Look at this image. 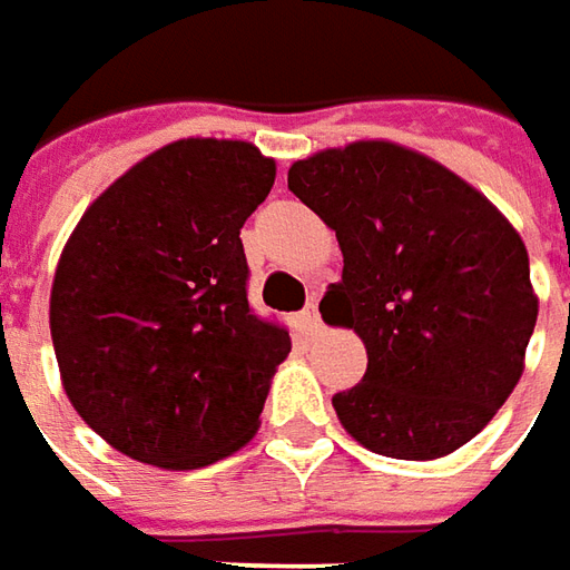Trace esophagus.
<instances>
[{"label": "esophagus", "instance_id": "1", "mask_svg": "<svg viewBox=\"0 0 570 570\" xmlns=\"http://www.w3.org/2000/svg\"><path fill=\"white\" fill-rule=\"evenodd\" d=\"M301 318H304V328L309 331V334H318V331H322V318H318V297H316V294L309 297V304H306V309L301 313Z\"/></svg>", "mask_w": 570, "mask_h": 570}]
</instances>
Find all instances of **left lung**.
<instances>
[{"label":"left lung","instance_id":"left-lung-1","mask_svg":"<svg viewBox=\"0 0 570 570\" xmlns=\"http://www.w3.org/2000/svg\"><path fill=\"white\" fill-rule=\"evenodd\" d=\"M288 189L334 229L341 282L322 318L365 343L331 405L374 454L439 460L479 435L524 371L537 322L528 248L488 196L393 140L318 149Z\"/></svg>","mask_w":570,"mask_h":570}]
</instances>
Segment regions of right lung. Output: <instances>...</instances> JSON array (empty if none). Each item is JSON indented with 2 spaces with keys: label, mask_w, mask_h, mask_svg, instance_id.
<instances>
[{
  "label": "right lung",
  "mask_w": 570,
  "mask_h": 570,
  "mask_svg": "<svg viewBox=\"0 0 570 570\" xmlns=\"http://www.w3.org/2000/svg\"><path fill=\"white\" fill-rule=\"evenodd\" d=\"M273 180L248 140L184 137L112 180L63 245L48 304L60 383L125 458L199 470L257 433L292 337L248 306L239 229Z\"/></svg>",
  "instance_id": "right-lung-1"
}]
</instances>
